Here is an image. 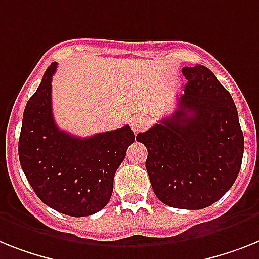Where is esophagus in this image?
<instances>
[{
  "instance_id": "esophagus-1",
  "label": "esophagus",
  "mask_w": 259,
  "mask_h": 259,
  "mask_svg": "<svg viewBox=\"0 0 259 259\" xmlns=\"http://www.w3.org/2000/svg\"><path fill=\"white\" fill-rule=\"evenodd\" d=\"M147 125H148V121L145 120L144 117H135L134 120L131 121V128L135 134H138V132L140 131H144L145 128H147Z\"/></svg>"
}]
</instances>
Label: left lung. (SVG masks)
Masks as SVG:
<instances>
[{
    "label": "left lung",
    "instance_id": "obj_1",
    "mask_svg": "<svg viewBox=\"0 0 259 259\" xmlns=\"http://www.w3.org/2000/svg\"><path fill=\"white\" fill-rule=\"evenodd\" d=\"M177 110L138 134L156 197L177 209H204L229 191L241 169L243 134L229 91L208 67H184Z\"/></svg>",
    "mask_w": 259,
    "mask_h": 259
}]
</instances>
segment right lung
<instances>
[{
	"label": "right lung",
	"mask_w": 259,
	"mask_h": 259,
	"mask_svg": "<svg viewBox=\"0 0 259 259\" xmlns=\"http://www.w3.org/2000/svg\"><path fill=\"white\" fill-rule=\"evenodd\" d=\"M55 70L54 62L25 107L18 142L19 163L44 204L63 214L84 217L108 204L115 172L135 135L130 125L90 138H76L59 130L51 110Z\"/></svg>",
	"instance_id": "right-lung-1"
}]
</instances>
